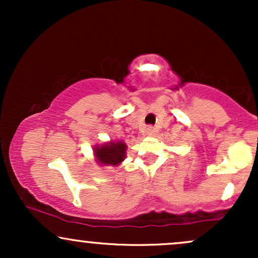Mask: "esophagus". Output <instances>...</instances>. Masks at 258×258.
<instances>
[{"label": "esophagus", "mask_w": 258, "mask_h": 258, "mask_svg": "<svg viewBox=\"0 0 258 258\" xmlns=\"http://www.w3.org/2000/svg\"><path fill=\"white\" fill-rule=\"evenodd\" d=\"M156 133V130L154 128V127H147L146 128V135L147 136H150V137H152V136H154Z\"/></svg>", "instance_id": "obj_1"}]
</instances>
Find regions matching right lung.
I'll return each instance as SVG.
<instances>
[{"label":"right lung","instance_id":"add662e5","mask_svg":"<svg viewBox=\"0 0 258 258\" xmlns=\"http://www.w3.org/2000/svg\"><path fill=\"white\" fill-rule=\"evenodd\" d=\"M127 146L122 141H110L93 147L94 161L100 166H119L126 158Z\"/></svg>","mask_w":258,"mask_h":258}]
</instances>
